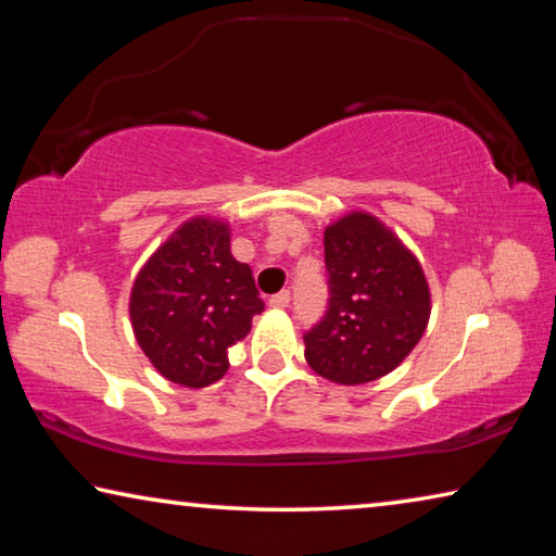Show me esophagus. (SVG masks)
<instances>
[{"mask_svg": "<svg viewBox=\"0 0 556 556\" xmlns=\"http://www.w3.org/2000/svg\"><path fill=\"white\" fill-rule=\"evenodd\" d=\"M289 301H291V294H289V291L285 289V291H279V294L269 296V306H275V308H287V306H289Z\"/></svg>", "mask_w": 556, "mask_h": 556, "instance_id": "obj_1", "label": "esophagus"}]
</instances>
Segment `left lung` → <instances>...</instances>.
<instances>
[{
    "label": "left lung",
    "instance_id": "1",
    "mask_svg": "<svg viewBox=\"0 0 556 556\" xmlns=\"http://www.w3.org/2000/svg\"><path fill=\"white\" fill-rule=\"evenodd\" d=\"M328 308L304 333L306 363L338 384L392 372L419 343L431 296L419 260L370 213H348L324 232Z\"/></svg>",
    "mask_w": 556,
    "mask_h": 556
}]
</instances>
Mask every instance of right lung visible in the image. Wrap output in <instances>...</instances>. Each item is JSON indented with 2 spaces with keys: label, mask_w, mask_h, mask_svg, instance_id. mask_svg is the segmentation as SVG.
<instances>
[{
  "label": "right lung",
  "mask_w": 556,
  "mask_h": 556,
  "mask_svg": "<svg viewBox=\"0 0 556 556\" xmlns=\"http://www.w3.org/2000/svg\"><path fill=\"white\" fill-rule=\"evenodd\" d=\"M265 312L252 269L230 252V228L191 218L139 271L129 296L137 343L166 380L208 388L228 372V351Z\"/></svg>",
  "instance_id": "1"
}]
</instances>
